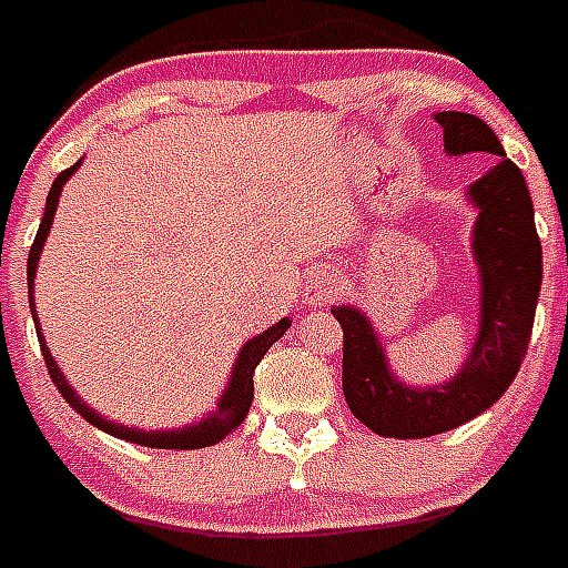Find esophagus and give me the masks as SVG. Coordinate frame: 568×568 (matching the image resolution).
<instances>
[{
	"label": "esophagus",
	"instance_id": "1",
	"mask_svg": "<svg viewBox=\"0 0 568 568\" xmlns=\"http://www.w3.org/2000/svg\"><path fill=\"white\" fill-rule=\"evenodd\" d=\"M337 275L331 270H313L305 287V305L311 307H325L331 305V298L337 296Z\"/></svg>",
	"mask_w": 568,
	"mask_h": 568
}]
</instances>
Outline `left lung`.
<instances>
[{"mask_svg":"<svg viewBox=\"0 0 568 568\" xmlns=\"http://www.w3.org/2000/svg\"><path fill=\"white\" fill-rule=\"evenodd\" d=\"M434 120L443 129L448 155L484 152L496 158L466 190L471 205L478 207L471 231V255L478 261L480 281L478 334L455 378L410 387L389 369L366 313L352 305L331 311L343 328V396L348 410L381 437H434L496 405L525 361L542 287V246L521 170L507 161L496 131L475 113L439 111Z\"/></svg>","mask_w":568,"mask_h":568,"instance_id":"obj_1","label":"left lung"}]
</instances>
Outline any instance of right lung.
<instances>
[{
  "instance_id": "right-lung-1",
  "label": "right lung",
  "mask_w": 568,
  "mask_h": 568,
  "mask_svg": "<svg viewBox=\"0 0 568 568\" xmlns=\"http://www.w3.org/2000/svg\"><path fill=\"white\" fill-rule=\"evenodd\" d=\"M81 166L79 163H72L70 170H63L58 179L52 181V190H49L47 196V213H43V222H40L38 229V237L31 243V252H29V305H31V316H34V328H38V339H40V352H43V361H47V369H49V378L54 381V387L61 389V396L67 398V405L72 407L75 413H81L90 425H97L99 430L104 434H111V437H120L125 443H138V446H146V448H205L213 446V443H220L231 434V430L243 425L246 419L248 407H252V398H255V369L261 357L270 352V346L275 339L284 337V331L290 328V320H281L275 322L272 328H266L263 334L252 337L246 346L240 348L237 363H234V369H231V378H229V387L216 398V410L211 416H205L202 422L196 425H187V428H179V430H138V428H125L120 422L113 419H102L93 407L84 405V398H79V393L70 387V381L58 369V363H54L52 352H49L47 339H43V331H40V322H38V313H34V275H38V261H40V252H43V243L49 237V229H52V220H54V207H58V199H61V190L63 184L70 181V175Z\"/></svg>"
}]
</instances>
